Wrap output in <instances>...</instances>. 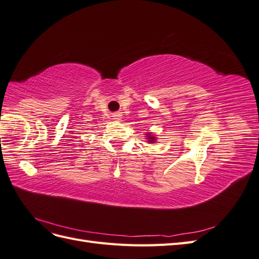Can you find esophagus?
I'll use <instances>...</instances> for the list:
<instances>
[{
  "label": "esophagus",
  "mask_w": 259,
  "mask_h": 259,
  "mask_svg": "<svg viewBox=\"0 0 259 259\" xmlns=\"http://www.w3.org/2000/svg\"><path fill=\"white\" fill-rule=\"evenodd\" d=\"M121 113H119V112H116V113H113L112 114V117L114 120H116V121H119V120H121Z\"/></svg>",
  "instance_id": "esophagus-1"
}]
</instances>
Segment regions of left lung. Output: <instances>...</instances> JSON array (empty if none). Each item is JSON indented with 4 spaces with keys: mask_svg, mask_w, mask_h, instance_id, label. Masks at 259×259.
I'll use <instances>...</instances> for the list:
<instances>
[{
    "mask_svg": "<svg viewBox=\"0 0 259 259\" xmlns=\"http://www.w3.org/2000/svg\"><path fill=\"white\" fill-rule=\"evenodd\" d=\"M147 135H148L149 142H150V143H154V137H151V135H150V134H147Z\"/></svg>",
    "mask_w": 259,
    "mask_h": 259,
    "instance_id": "1",
    "label": "left lung"
}]
</instances>
